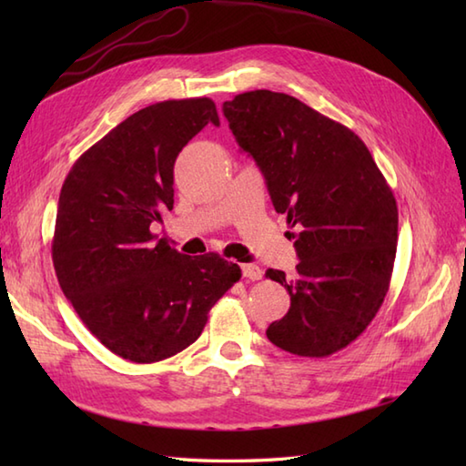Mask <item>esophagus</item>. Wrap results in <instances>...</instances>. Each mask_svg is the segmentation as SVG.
<instances>
[{
  "label": "esophagus",
  "instance_id": "1",
  "mask_svg": "<svg viewBox=\"0 0 466 466\" xmlns=\"http://www.w3.org/2000/svg\"><path fill=\"white\" fill-rule=\"evenodd\" d=\"M242 276H244V279H248V280H260V279H262L260 266H256V264H242Z\"/></svg>",
  "mask_w": 466,
  "mask_h": 466
}]
</instances>
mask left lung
<instances>
[{
    "mask_svg": "<svg viewBox=\"0 0 466 466\" xmlns=\"http://www.w3.org/2000/svg\"><path fill=\"white\" fill-rule=\"evenodd\" d=\"M236 142L268 187L274 210L299 232L292 274L266 270L290 294L268 326L279 349L322 359L366 330L389 292L399 210L369 147L349 127L296 97L270 90L224 102Z\"/></svg>",
    "mask_w": 466,
    "mask_h": 466,
    "instance_id": "1",
    "label": "left lung"
}]
</instances>
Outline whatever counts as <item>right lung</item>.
Wrapping results in <instances>:
<instances>
[{
    "mask_svg": "<svg viewBox=\"0 0 466 466\" xmlns=\"http://www.w3.org/2000/svg\"><path fill=\"white\" fill-rule=\"evenodd\" d=\"M210 97L152 104L77 157L59 192L52 260L66 299L107 350L137 364L182 352L240 280L220 254L184 256L152 234L174 208V162L204 126Z\"/></svg>",
    "mask_w": 466,
    "mask_h": 466,
    "instance_id": "obj_1",
    "label": "right lung"
}]
</instances>
